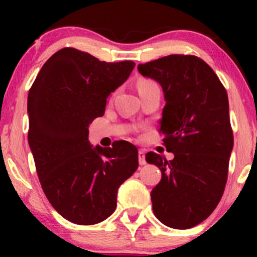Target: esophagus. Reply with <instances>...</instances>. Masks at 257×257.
<instances>
[{"mask_svg":"<svg viewBox=\"0 0 257 257\" xmlns=\"http://www.w3.org/2000/svg\"><path fill=\"white\" fill-rule=\"evenodd\" d=\"M138 158H139V164H140V165H146L145 151H144V150H139V152H138Z\"/></svg>","mask_w":257,"mask_h":257,"instance_id":"34e87169","label":"esophagus"}]
</instances>
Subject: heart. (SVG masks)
Returning a JSON list of instances; mask_svg holds the SVG:
<instances>
[{
	"mask_svg": "<svg viewBox=\"0 0 257 257\" xmlns=\"http://www.w3.org/2000/svg\"><path fill=\"white\" fill-rule=\"evenodd\" d=\"M137 85H138V90H143V89H145V87H149V86L156 85V83H154L153 80H150V79H145V78H143V79H140V80H139V82H138V84H137Z\"/></svg>",
	"mask_w": 257,
	"mask_h": 257,
	"instance_id": "heart-1",
	"label": "heart"
}]
</instances>
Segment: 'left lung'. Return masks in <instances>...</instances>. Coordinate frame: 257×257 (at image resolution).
<instances>
[{"label":"left lung","mask_w":257,"mask_h":257,"mask_svg":"<svg viewBox=\"0 0 257 257\" xmlns=\"http://www.w3.org/2000/svg\"><path fill=\"white\" fill-rule=\"evenodd\" d=\"M163 87L159 132L174 159L154 152L146 161L160 168L151 192L153 213L167 227L188 229L207 219L222 198L234 138L227 91L213 69L193 55H170L138 65Z\"/></svg>","instance_id":"left-lung-1"}]
</instances>
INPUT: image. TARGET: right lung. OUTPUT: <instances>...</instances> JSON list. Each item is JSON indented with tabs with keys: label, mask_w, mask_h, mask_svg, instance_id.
I'll list each match as a JSON object with an SVG mask.
<instances>
[{
	"label": "right lung",
	"mask_w": 257,
	"mask_h": 257,
	"mask_svg": "<svg viewBox=\"0 0 257 257\" xmlns=\"http://www.w3.org/2000/svg\"><path fill=\"white\" fill-rule=\"evenodd\" d=\"M135 65L63 48L44 63L30 87L28 142L38 179L51 206L70 222L89 226L107 219L119 186L138 168V150L131 143L103 149L87 139L89 125L104 115L106 98Z\"/></svg>",
	"instance_id": "1"
}]
</instances>
